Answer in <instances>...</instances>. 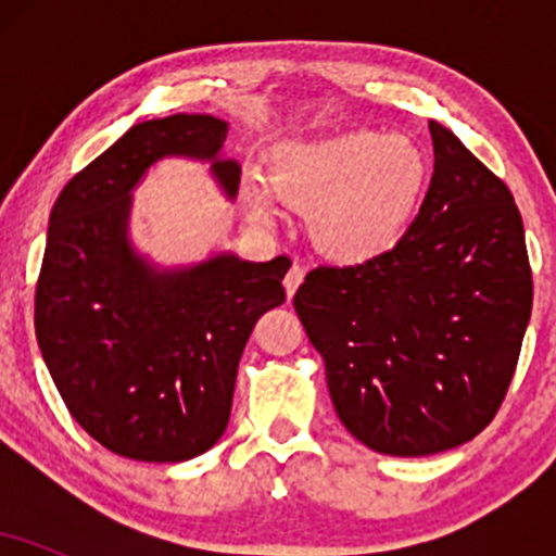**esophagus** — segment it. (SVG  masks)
<instances>
[{
  "instance_id": "1",
  "label": "esophagus",
  "mask_w": 556,
  "mask_h": 556,
  "mask_svg": "<svg viewBox=\"0 0 556 556\" xmlns=\"http://www.w3.org/2000/svg\"><path fill=\"white\" fill-rule=\"evenodd\" d=\"M303 277H305V269L300 264H292L290 266V271L285 274V290H287V298H292L295 295V290L300 287V282H303Z\"/></svg>"
}]
</instances>
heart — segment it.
I'll use <instances>...</instances> for the list:
<instances>
[{
    "label": "heart",
    "instance_id": "heart-1",
    "mask_svg": "<svg viewBox=\"0 0 556 556\" xmlns=\"http://www.w3.org/2000/svg\"><path fill=\"white\" fill-rule=\"evenodd\" d=\"M424 185L426 156L410 138L344 130L274 146L266 177L245 172L242 198L258 222L277 219V201L308 214L318 251L358 264L397 245Z\"/></svg>",
    "mask_w": 556,
    "mask_h": 556
}]
</instances>
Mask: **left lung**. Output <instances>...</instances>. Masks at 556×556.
<instances>
[{"instance_id":"obj_1","label":"left lung","mask_w":556,"mask_h":556,"mask_svg":"<svg viewBox=\"0 0 556 556\" xmlns=\"http://www.w3.org/2000/svg\"><path fill=\"white\" fill-rule=\"evenodd\" d=\"M429 130V193L397 245L318 266L292 300L344 429L394 457L437 455L486 429L533 305L513 193L455 132L433 119Z\"/></svg>"}]
</instances>
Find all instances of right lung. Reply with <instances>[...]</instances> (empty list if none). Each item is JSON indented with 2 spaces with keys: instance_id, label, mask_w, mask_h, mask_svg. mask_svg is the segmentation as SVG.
Returning a JSON list of instances; mask_svg holds the SVG:
<instances>
[{
  "instance_id": "1",
  "label": "right lung",
  "mask_w": 556,
  "mask_h": 556,
  "mask_svg": "<svg viewBox=\"0 0 556 556\" xmlns=\"http://www.w3.org/2000/svg\"><path fill=\"white\" fill-rule=\"evenodd\" d=\"M227 123L172 114L132 125L62 188L36 285V337L73 418L114 455L182 463L227 429L248 337L285 303L290 258L235 253L159 269L127 238L132 188L164 156L212 164L227 198L240 164Z\"/></svg>"
}]
</instances>
